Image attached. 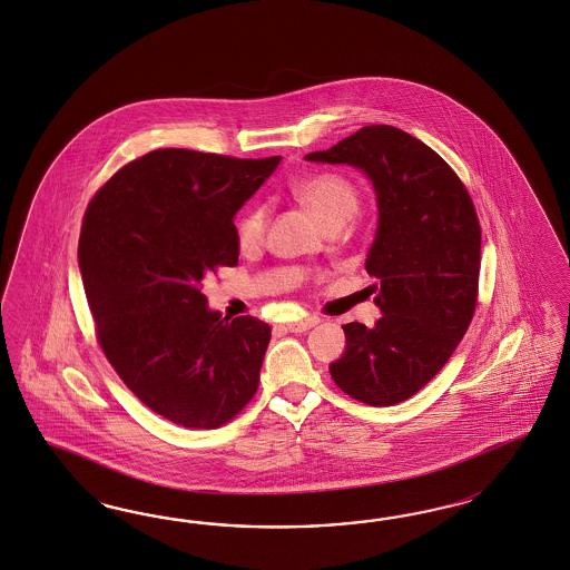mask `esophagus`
<instances>
[{
	"mask_svg": "<svg viewBox=\"0 0 570 570\" xmlns=\"http://www.w3.org/2000/svg\"><path fill=\"white\" fill-rule=\"evenodd\" d=\"M316 325H318V316H304L295 323H287V331L289 333H304V331H308V328Z\"/></svg>",
	"mask_w": 570,
	"mask_h": 570,
	"instance_id": "1",
	"label": "esophagus"
}]
</instances>
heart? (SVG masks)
<instances>
[{"mask_svg":"<svg viewBox=\"0 0 570 570\" xmlns=\"http://www.w3.org/2000/svg\"><path fill=\"white\" fill-rule=\"evenodd\" d=\"M295 194L326 227L337 223L345 225L358 212L360 194L356 185L337 173H321L299 180ZM266 225L268 208L262 204L247 206L235 220L237 244L244 249L261 245L266 235Z\"/></svg>","mask_w":570,"mask_h":570,"instance_id":"1","label":"heart"}]
</instances>
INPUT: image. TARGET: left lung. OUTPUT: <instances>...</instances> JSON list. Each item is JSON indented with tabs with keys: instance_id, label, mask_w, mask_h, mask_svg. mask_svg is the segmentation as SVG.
I'll return each mask as SVG.
<instances>
[{
	"instance_id": "1",
	"label": "left lung",
	"mask_w": 570,
	"mask_h": 570,
	"mask_svg": "<svg viewBox=\"0 0 570 570\" xmlns=\"http://www.w3.org/2000/svg\"><path fill=\"white\" fill-rule=\"evenodd\" d=\"M309 163L352 164L373 180L379 228L366 273L379 278L373 328L343 325L345 354L331 376L368 406L423 390L454 354L479 295L481 225L452 166L406 130L362 127Z\"/></svg>"
}]
</instances>
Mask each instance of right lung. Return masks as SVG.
I'll use <instances>...</instances> for the list:
<instances>
[{
	"label": "right lung",
	"instance_id": "right-lung-1",
	"mask_svg": "<svg viewBox=\"0 0 570 570\" xmlns=\"http://www.w3.org/2000/svg\"><path fill=\"white\" fill-rule=\"evenodd\" d=\"M278 163L154 149L116 170L82 216L99 347L149 410L185 429L230 423L258 391L271 326L210 312L202 283L237 266L233 216Z\"/></svg>",
	"mask_w": 570,
	"mask_h": 570
}]
</instances>
